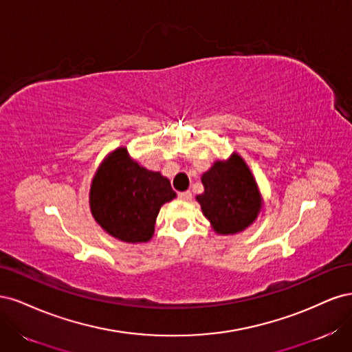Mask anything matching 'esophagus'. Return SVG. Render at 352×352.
I'll return each mask as SVG.
<instances>
[{"label": "esophagus", "mask_w": 352, "mask_h": 352, "mask_svg": "<svg viewBox=\"0 0 352 352\" xmlns=\"http://www.w3.org/2000/svg\"><path fill=\"white\" fill-rule=\"evenodd\" d=\"M179 199L182 201H190L192 199V192H189V190H185V192H179Z\"/></svg>", "instance_id": "1"}]
</instances>
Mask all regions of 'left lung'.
<instances>
[{
	"mask_svg": "<svg viewBox=\"0 0 352 352\" xmlns=\"http://www.w3.org/2000/svg\"><path fill=\"white\" fill-rule=\"evenodd\" d=\"M204 194L197 197L212 229L232 235L248 228L260 211L257 184L243 160L233 154L229 162L214 163L201 177Z\"/></svg>",
	"mask_w": 352,
	"mask_h": 352,
	"instance_id": "left-lung-1",
	"label": "left lung"
}]
</instances>
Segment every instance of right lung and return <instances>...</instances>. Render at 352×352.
<instances>
[{"label": "right lung", "instance_id": "obj_1", "mask_svg": "<svg viewBox=\"0 0 352 352\" xmlns=\"http://www.w3.org/2000/svg\"><path fill=\"white\" fill-rule=\"evenodd\" d=\"M175 197L168 179L141 167L126 148H117L92 180L89 204L95 220L111 236L146 242L154 233L160 208Z\"/></svg>", "mask_w": 352, "mask_h": 352}]
</instances>
